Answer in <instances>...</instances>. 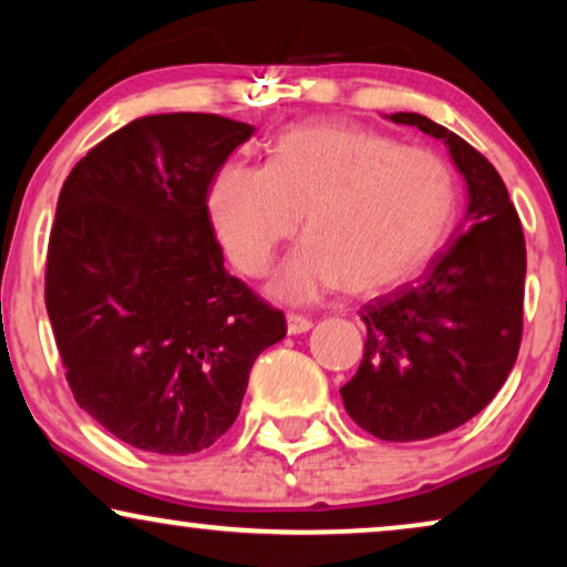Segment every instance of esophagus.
<instances>
[{
    "label": "esophagus",
    "mask_w": 567,
    "mask_h": 567,
    "mask_svg": "<svg viewBox=\"0 0 567 567\" xmlns=\"http://www.w3.org/2000/svg\"><path fill=\"white\" fill-rule=\"evenodd\" d=\"M286 330H289V336H301V332L312 330V320L301 315H286Z\"/></svg>",
    "instance_id": "34e87169"
}]
</instances>
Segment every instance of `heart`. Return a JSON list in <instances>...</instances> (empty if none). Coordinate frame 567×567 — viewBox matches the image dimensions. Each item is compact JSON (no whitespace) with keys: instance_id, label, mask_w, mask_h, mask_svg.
I'll return each mask as SVG.
<instances>
[{"instance_id":"1","label":"heart","mask_w":567,"mask_h":567,"mask_svg":"<svg viewBox=\"0 0 567 567\" xmlns=\"http://www.w3.org/2000/svg\"><path fill=\"white\" fill-rule=\"evenodd\" d=\"M224 252L258 276L276 247L309 235L276 270L268 291L305 305L348 286L355 293L413 278L444 245L456 185L439 154L377 131L312 123L286 131L266 167L227 162L206 196Z\"/></svg>"}]
</instances>
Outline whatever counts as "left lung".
<instances>
[{
    "label": "left lung",
    "mask_w": 567,
    "mask_h": 567,
    "mask_svg": "<svg viewBox=\"0 0 567 567\" xmlns=\"http://www.w3.org/2000/svg\"><path fill=\"white\" fill-rule=\"evenodd\" d=\"M386 118L444 142L467 185V212L417 281L361 309L363 361L340 398L377 439L421 441L475 417L514 369L526 245L506 185L483 154L421 113Z\"/></svg>",
    "instance_id": "obj_1"
}]
</instances>
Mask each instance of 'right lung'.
<instances>
[{
	"mask_svg": "<svg viewBox=\"0 0 567 567\" xmlns=\"http://www.w3.org/2000/svg\"><path fill=\"white\" fill-rule=\"evenodd\" d=\"M255 126L214 113L131 121L59 193L45 309L82 410L142 452L208 449L237 421L284 312L227 274L206 196Z\"/></svg>",
	"mask_w": 567,
	"mask_h": 567,
	"instance_id": "obj_1",
	"label": "right lung"
}]
</instances>
